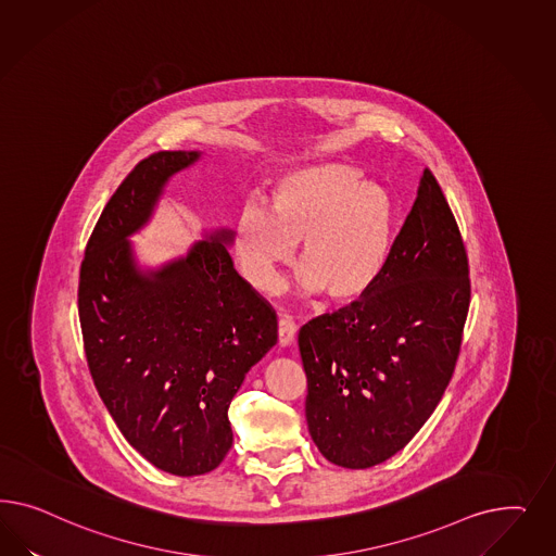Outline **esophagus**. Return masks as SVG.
<instances>
[{"instance_id":"34e87169","label":"esophagus","mask_w":556,"mask_h":556,"mask_svg":"<svg viewBox=\"0 0 556 556\" xmlns=\"http://www.w3.org/2000/svg\"><path fill=\"white\" fill-rule=\"evenodd\" d=\"M277 332H279V344L281 346H287V344L293 342L295 332H298V326H295V321H293L289 314H281L279 316V330Z\"/></svg>"}]
</instances>
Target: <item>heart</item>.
Instances as JSON below:
<instances>
[{
  "mask_svg": "<svg viewBox=\"0 0 556 556\" xmlns=\"http://www.w3.org/2000/svg\"><path fill=\"white\" fill-rule=\"evenodd\" d=\"M393 200L386 187L363 184L344 163H318L283 173L270 210L247 203L235 222V251L253 286L267 289L302 240L303 291L326 289L351 302L367 293L388 261Z\"/></svg>",
  "mask_w": 556,
  "mask_h": 556,
  "instance_id": "b5f03b06",
  "label": "heart"
}]
</instances>
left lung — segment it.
Returning a JSON list of instances; mask_svg holds the SVG:
<instances>
[{"mask_svg":"<svg viewBox=\"0 0 556 556\" xmlns=\"http://www.w3.org/2000/svg\"><path fill=\"white\" fill-rule=\"evenodd\" d=\"M471 303L469 258L430 168L361 300L303 324L305 418L330 463L369 469L400 453L448 388Z\"/></svg>","mask_w":556,"mask_h":556,"instance_id":"left-lung-1","label":"left lung"}]
</instances>
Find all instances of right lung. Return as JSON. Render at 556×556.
<instances>
[{
	"label": "right lung",
	"mask_w": 556,
	"mask_h": 556,
	"mask_svg": "<svg viewBox=\"0 0 556 556\" xmlns=\"http://www.w3.org/2000/svg\"><path fill=\"white\" fill-rule=\"evenodd\" d=\"M193 151L144 156L105 203L79 270L87 367L119 432L161 471H214L232 446L228 407L277 342V314L236 273L222 230L159 273L135 269L126 236Z\"/></svg>",
	"instance_id": "right-lung-1"
}]
</instances>
